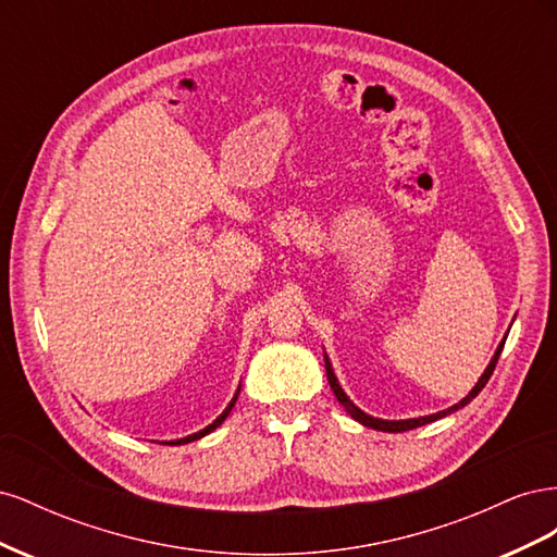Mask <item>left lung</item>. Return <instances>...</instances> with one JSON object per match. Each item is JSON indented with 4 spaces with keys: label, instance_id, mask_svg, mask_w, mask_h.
Wrapping results in <instances>:
<instances>
[{
    "label": "left lung",
    "instance_id": "obj_1",
    "mask_svg": "<svg viewBox=\"0 0 557 557\" xmlns=\"http://www.w3.org/2000/svg\"><path fill=\"white\" fill-rule=\"evenodd\" d=\"M504 342H507V339H502V344L497 346V350H495V356H493L491 364L485 367V372L481 374V379L476 381V385L471 387L467 397H462L458 404H453V407H448V409H444V411H436V413H430V416H420V418H409V420H383V418H374V416L364 413L362 409H358L356 404H352V401L348 399V395L342 391L339 381H336V376H334V372H332V362H330V358H327V356H325V372H327V381H330V387H332L334 397L339 399L342 407H344L352 418H356L358 423H362L364 428L381 430V432H407V430H413V428H420V425L434 423V420H440V418H444V416H450L453 411H458V409L467 407V404L483 391L485 383H487V379L493 376V372H495V364H497V360H499V352H502V348H504Z\"/></svg>",
    "mask_w": 557,
    "mask_h": 557
}]
</instances>
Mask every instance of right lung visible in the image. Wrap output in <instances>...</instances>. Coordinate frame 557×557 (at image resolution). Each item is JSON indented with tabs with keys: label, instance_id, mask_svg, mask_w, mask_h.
<instances>
[{
	"label": "right lung",
	"instance_id": "add662e5",
	"mask_svg": "<svg viewBox=\"0 0 557 557\" xmlns=\"http://www.w3.org/2000/svg\"><path fill=\"white\" fill-rule=\"evenodd\" d=\"M239 391H242V387H239ZM239 391H237V395L232 397V401L227 404V409H225L221 416H218L211 425H207L205 430H199V432H195V434H190V436H183V440H176V442H164V444H174V446H178V444H190V442H195V440H201V436H205V434L213 432V430H215L218 425H221L223 420L230 416V411H232V407H234V401H237V397H239Z\"/></svg>",
	"mask_w": 557,
	"mask_h": 557
}]
</instances>
